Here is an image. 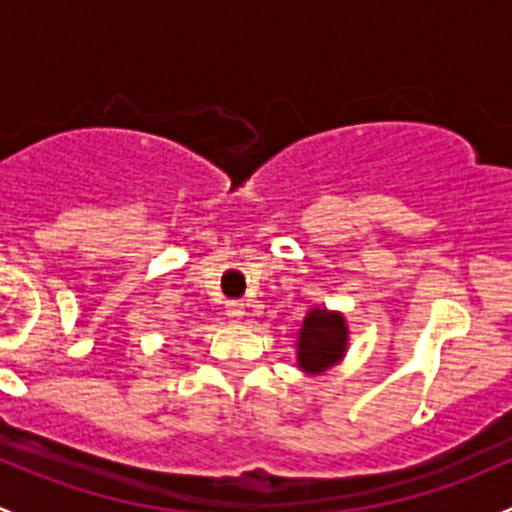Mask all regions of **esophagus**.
<instances>
[{
  "label": "esophagus",
  "mask_w": 512,
  "mask_h": 512,
  "mask_svg": "<svg viewBox=\"0 0 512 512\" xmlns=\"http://www.w3.org/2000/svg\"><path fill=\"white\" fill-rule=\"evenodd\" d=\"M225 314H227V317H230V319H240L242 314H245V304L237 302V299H232V302L225 304Z\"/></svg>",
  "instance_id": "1"
}]
</instances>
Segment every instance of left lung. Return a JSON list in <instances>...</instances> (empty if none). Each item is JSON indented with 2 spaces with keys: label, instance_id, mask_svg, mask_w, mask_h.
Returning a JSON list of instances; mask_svg holds the SVG:
<instances>
[{
  "label": "left lung",
  "instance_id": "obj_1",
  "mask_svg": "<svg viewBox=\"0 0 512 512\" xmlns=\"http://www.w3.org/2000/svg\"><path fill=\"white\" fill-rule=\"evenodd\" d=\"M297 349L299 366L309 374H319L342 359L347 349V324L339 314L314 309L304 317Z\"/></svg>",
  "mask_w": 512,
  "mask_h": 512
}]
</instances>
